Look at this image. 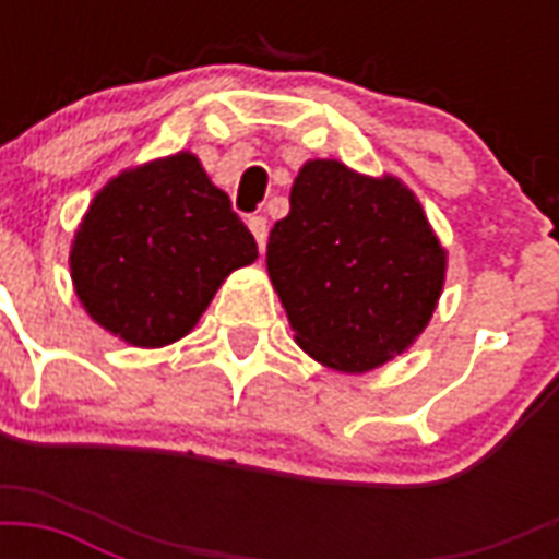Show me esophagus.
Masks as SVG:
<instances>
[{"label": "esophagus", "instance_id": "obj_1", "mask_svg": "<svg viewBox=\"0 0 559 559\" xmlns=\"http://www.w3.org/2000/svg\"><path fill=\"white\" fill-rule=\"evenodd\" d=\"M249 228H252L254 240H258V246H266V231H270V223H266V217H249Z\"/></svg>", "mask_w": 559, "mask_h": 559}]
</instances>
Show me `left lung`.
Returning <instances> with one entry per match:
<instances>
[{"instance_id":"8db88e82","label":"left lung","mask_w":559,"mask_h":559,"mask_svg":"<svg viewBox=\"0 0 559 559\" xmlns=\"http://www.w3.org/2000/svg\"><path fill=\"white\" fill-rule=\"evenodd\" d=\"M266 266L298 345L350 373L406 350L443 287V249L415 193L324 159L298 170Z\"/></svg>"}]
</instances>
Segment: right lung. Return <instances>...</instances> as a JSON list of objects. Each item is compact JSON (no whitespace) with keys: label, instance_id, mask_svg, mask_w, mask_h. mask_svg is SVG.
I'll list each match as a JSON object with an SVG mask.
<instances>
[{"label":"right lung","instance_id":"right-lung-1","mask_svg":"<svg viewBox=\"0 0 559 559\" xmlns=\"http://www.w3.org/2000/svg\"><path fill=\"white\" fill-rule=\"evenodd\" d=\"M258 258L231 200L191 153L124 170L86 211L72 281L86 313L139 348L191 331L228 272Z\"/></svg>","mask_w":559,"mask_h":559}]
</instances>
